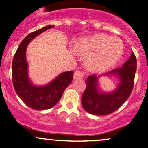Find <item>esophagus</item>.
<instances>
[{
  "instance_id": "esophagus-1",
  "label": "esophagus",
  "mask_w": 148,
  "mask_h": 148,
  "mask_svg": "<svg viewBox=\"0 0 148 148\" xmlns=\"http://www.w3.org/2000/svg\"><path fill=\"white\" fill-rule=\"evenodd\" d=\"M84 77V72L80 70H77L74 74V79H81Z\"/></svg>"
}]
</instances>
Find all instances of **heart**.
Masks as SVG:
<instances>
[{
  "label": "heart",
  "mask_w": 148,
  "mask_h": 148,
  "mask_svg": "<svg viewBox=\"0 0 148 148\" xmlns=\"http://www.w3.org/2000/svg\"><path fill=\"white\" fill-rule=\"evenodd\" d=\"M77 49L85 54L88 66L96 71H103L116 64L123 51L122 42L115 38L97 34L80 41Z\"/></svg>",
  "instance_id": "obj_1"
}]
</instances>
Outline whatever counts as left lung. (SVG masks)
I'll return each instance as SVG.
<instances>
[{
    "label": "left lung",
    "mask_w": 148,
    "mask_h": 148,
    "mask_svg": "<svg viewBox=\"0 0 148 148\" xmlns=\"http://www.w3.org/2000/svg\"><path fill=\"white\" fill-rule=\"evenodd\" d=\"M137 70V59L132 53L130 59L122 65L105 75L117 76L120 83L111 93H104L98 89V77L89 76L85 81L86 89L82 97V104L86 112L94 115H107L119 109L130 96L133 89Z\"/></svg>",
    "instance_id": "left-lung-1"
}]
</instances>
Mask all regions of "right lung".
Instances as JSON below:
<instances>
[{
	"label": "right lung",
	"instance_id": "right-lung-1",
	"mask_svg": "<svg viewBox=\"0 0 148 148\" xmlns=\"http://www.w3.org/2000/svg\"><path fill=\"white\" fill-rule=\"evenodd\" d=\"M53 27L54 26H45L26 36L18 48L12 63V77L15 91L26 105L34 110H43L53 107L59 102L63 92L73 79V71L63 72L45 86H34L28 79L26 46L36 36Z\"/></svg>",
	"mask_w": 148,
	"mask_h": 148
}]
</instances>
